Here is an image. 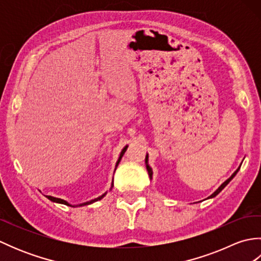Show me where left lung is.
Here are the masks:
<instances>
[{
	"instance_id": "obj_1",
	"label": "left lung",
	"mask_w": 261,
	"mask_h": 261,
	"mask_svg": "<svg viewBox=\"0 0 261 261\" xmlns=\"http://www.w3.org/2000/svg\"><path fill=\"white\" fill-rule=\"evenodd\" d=\"M146 167H147V170H148V174H149V177H150V179H152V169H151V167H150V166H149V164H148V153H147V156H146ZM240 167H241V166H239V167H238V169L234 171V173L233 174H232L230 177H229V178L228 179H226L224 182H223V184L222 185H221L219 188H218V190H216L213 194H212V195H210L207 198H213V197H215L216 195H218V194L221 192V191H222L223 190V188L226 186V185H228L229 184V182L232 180V179H233V177L237 175V173H238V171H239V169H240Z\"/></svg>"
}]
</instances>
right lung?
Wrapping results in <instances>:
<instances>
[{
	"mask_svg": "<svg viewBox=\"0 0 261 261\" xmlns=\"http://www.w3.org/2000/svg\"><path fill=\"white\" fill-rule=\"evenodd\" d=\"M126 148H127V146H125L123 149H122V151H121V153H120V157H119V159H118V162H116V164H115V169H116V167H118V165H119V163H120L121 158L123 157V154H124V152H125V150H126ZM112 187H113V181H112V184H111V188H110V190H112ZM107 193H108V192H105V193L103 194V195L98 196V197L94 198V199H91V201H88V202H85V203L79 204V205H71V204H69L67 201H65V199H62V198H57V197H54V196H49V195H46V197H47L48 199H50L51 202H55V203H59V204H65V205H68V206H73V207H76V206H84V205H88V204H92V203H94V202H97V201H99V199H102V198H103L105 195H107Z\"/></svg>",
	"mask_w": 261,
	"mask_h": 261,
	"instance_id": "obj_1",
	"label": "right lung"
}]
</instances>
